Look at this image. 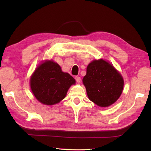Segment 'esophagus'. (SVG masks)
I'll list each match as a JSON object with an SVG mask.
<instances>
[{
	"mask_svg": "<svg viewBox=\"0 0 151 151\" xmlns=\"http://www.w3.org/2000/svg\"><path fill=\"white\" fill-rule=\"evenodd\" d=\"M75 80H76V81L78 83H80V82H81V77H80V76H76Z\"/></svg>",
	"mask_w": 151,
	"mask_h": 151,
	"instance_id": "1",
	"label": "esophagus"
}]
</instances>
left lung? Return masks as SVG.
<instances>
[{"mask_svg": "<svg viewBox=\"0 0 151 151\" xmlns=\"http://www.w3.org/2000/svg\"><path fill=\"white\" fill-rule=\"evenodd\" d=\"M83 83L89 100L101 107L114 104L121 95L124 86L121 74L102 59L89 64Z\"/></svg>", "mask_w": 151, "mask_h": 151, "instance_id": "8db88e82", "label": "left lung"}]
</instances>
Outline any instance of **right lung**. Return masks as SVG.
Listing matches in <instances>:
<instances>
[{
    "mask_svg": "<svg viewBox=\"0 0 151 151\" xmlns=\"http://www.w3.org/2000/svg\"><path fill=\"white\" fill-rule=\"evenodd\" d=\"M75 83L73 76L62 72L58 64L52 61L41 63L30 78L33 94L41 103L47 105L58 103Z\"/></svg>",
    "mask_w": 151,
    "mask_h": 151,
    "instance_id": "1",
    "label": "right lung"
}]
</instances>
